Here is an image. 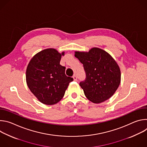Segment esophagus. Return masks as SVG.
Returning a JSON list of instances; mask_svg holds the SVG:
<instances>
[{
  "label": "esophagus",
  "mask_w": 147,
  "mask_h": 147,
  "mask_svg": "<svg viewBox=\"0 0 147 147\" xmlns=\"http://www.w3.org/2000/svg\"><path fill=\"white\" fill-rule=\"evenodd\" d=\"M73 80H74V81H77V76H76V74H74V75L73 76Z\"/></svg>",
  "instance_id": "obj_1"
}]
</instances>
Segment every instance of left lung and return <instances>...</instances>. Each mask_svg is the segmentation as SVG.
<instances>
[{
    "label": "left lung",
    "instance_id": "obj_1",
    "mask_svg": "<svg viewBox=\"0 0 147 147\" xmlns=\"http://www.w3.org/2000/svg\"><path fill=\"white\" fill-rule=\"evenodd\" d=\"M75 57L83 64L86 78L80 86L87 98L94 103L109 99L118 88L120 69L112 56L104 50L92 48L88 52H75Z\"/></svg>",
    "mask_w": 147,
    "mask_h": 147
}]
</instances>
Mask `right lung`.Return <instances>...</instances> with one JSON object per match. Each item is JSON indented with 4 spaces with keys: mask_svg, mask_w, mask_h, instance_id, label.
Masks as SVG:
<instances>
[{
    "mask_svg": "<svg viewBox=\"0 0 147 147\" xmlns=\"http://www.w3.org/2000/svg\"><path fill=\"white\" fill-rule=\"evenodd\" d=\"M56 49L48 48L35 55L26 70L27 86L40 101L48 105L59 102L65 95L72 77L65 74L66 67L60 65L61 56Z\"/></svg>",
    "mask_w": 147,
    "mask_h": 147,
    "instance_id": "right-lung-1",
    "label": "right lung"
}]
</instances>
